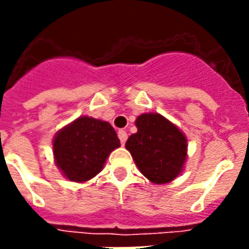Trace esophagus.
I'll return each instance as SVG.
<instances>
[{"mask_svg":"<svg viewBox=\"0 0 249 249\" xmlns=\"http://www.w3.org/2000/svg\"><path fill=\"white\" fill-rule=\"evenodd\" d=\"M119 140H120L121 144H124L125 142H126V140H128V134H126L125 130H120V132H119Z\"/></svg>","mask_w":249,"mask_h":249,"instance_id":"obj_1","label":"esophagus"}]
</instances>
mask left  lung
Instances as JSON below:
<instances>
[{
	"instance_id": "left-lung-1",
	"label": "left lung",
	"mask_w": 249,
	"mask_h": 249,
	"mask_svg": "<svg viewBox=\"0 0 249 249\" xmlns=\"http://www.w3.org/2000/svg\"><path fill=\"white\" fill-rule=\"evenodd\" d=\"M137 133L125 147L138 169L152 183H168L183 169L187 158V140L183 133L159 113L137 117Z\"/></svg>"
}]
</instances>
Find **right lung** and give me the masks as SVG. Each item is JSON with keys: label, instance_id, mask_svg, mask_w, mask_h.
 I'll use <instances>...</instances> for the list:
<instances>
[{"label": "right lung", "instance_id": "right-lung-1", "mask_svg": "<svg viewBox=\"0 0 249 249\" xmlns=\"http://www.w3.org/2000/svg\"><path fill=\"white\" fill-rule=\"evenodd\" d=\"M119 146L120 141L112 125L81 116L56 133L53 152L64 177L85 182L101 172L106 159Z\"/></svg>", "mask_w": 249, "mask_h": 249}]
</instances>
